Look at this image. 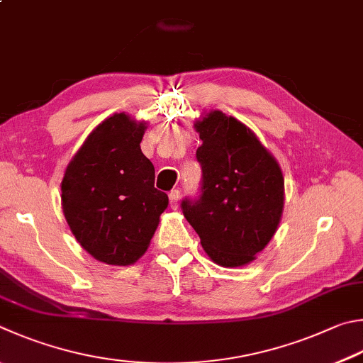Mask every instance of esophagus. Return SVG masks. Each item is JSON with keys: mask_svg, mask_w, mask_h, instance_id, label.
Returning <instances> with one entry per match:
<instances>
[{"mask_svg": "<svg viewBox=\"0 0 363 363\" xmlns=\"http://www.w3.org/2000/svg\"><path fill=\"white\" fill-rule=\"evenodd\" d=\"M169 206L173 209H177V206H179V200H181V192L177 189L171 190L169 192Z\"/></svg>", "mask_w": 363, "mask_h": 363, "instance_id": "esophagus-1", "label": "esophagus"}]
</instances>
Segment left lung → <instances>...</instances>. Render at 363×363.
Instances as JSON below:
<instances>
[{"label": "left lung", "instance_id": "left-lung-1", "mask_svg": "<svg viewBox=\"0 0 363 363\" xmlns=\"http://www.w3.org/2000/svg\"><path fill=\"white\" fill-rule=\"evenodd\" d=\"M201 146L199 199H184V217L222 267H242L273 238L284 208L278 162L245 123L211 111L195 123Z\"/></svg>", "mask_w": 363, "mask_h": 363}]
</instances>
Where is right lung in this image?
Masks as SVG:
<instances>
[{"mask_svg": "<svg viewBox=\"0 0 363 363\" xmlns=\"http://www.w3.org/2000/svg\"><path fill=\"white\" fill-rule=\"evenodd\" d=\"M146 123L114 114L91 131L67 168L62 206L72 235L108 265H131L146 252L168 195L154 187L141 152Z\"/></svg>", "mask_w": 363, "mask_h": 363, "instance_id": "1", "label": "right lung"}]
</instances>
